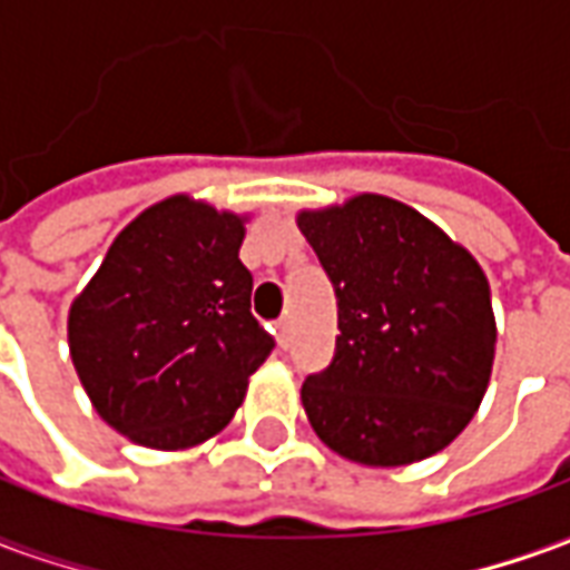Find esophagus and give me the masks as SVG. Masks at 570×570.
<instances>
[{
	"instance_id": "1",
	"label": "esophagus",
	"mask_w": 570,
	"mask_h": 570,
	"mask_svg": "<svg viewBox=\"0 0 570 570\" xmlns=\"http://www.w3.org/2000/svg\"><path fill=\"white\" fill-rule=\"evenodd\" d=\"M274 335H277L281 347H286V342H289V317H281V321L274 323Z\"/></svg>"
}]
</instances>
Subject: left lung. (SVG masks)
Returning <instances> with one entry per match:
<instances>
[{
    "mask_svg": "<svg viewBox=\"0 0 570 570\" xmlns=\"http://www.w3.org/2000/svg\"><path fill=\"white\" fill-rule=\"evenodd\" d=\"M338 298L335 357L302 384L311 428L363 466H406L470 424L494 363V311L470 249L409 204L354 195L296 216Z\"/></svg>",
    "mask_w": 570,
    "mask_h": 570,
    "instance_id": "obj_1",
    "label": "left lung"
}]
</instances>
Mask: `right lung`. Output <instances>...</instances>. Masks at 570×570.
Listing matches in <instances>:
<instances>
[{"mask_svg": "<svg viewBox=\"0 0 570 570\" xmlns=\"http://www.w3.org/2000/svg\"><path fill=\"white\" fill-rule=\"evenodd\" d=\"M244 225L188 195L158 200L72 298V366L97 415L130 442L179 452L216 436L272 354L237 259Z\"/></svg>", "mask_w": 570, "mask_h": 570, "instance_id": "add662e5", "label": "right lung"}]
</instances>
